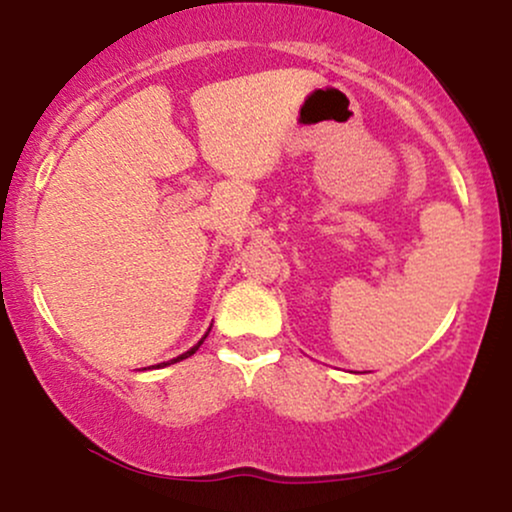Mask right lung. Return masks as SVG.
<instances>
[{"label":"right lung","mask_w":512,"mask_h":512,"mask_svg":"<svg viewBox=\"0 0 512 512\" xmlns=\"http://www.w3.org/2000/svg\"><path fill=\"white\" fill-rule=\"evenodd\" d=\"M204 339H207V334H204V337H202V342H204ZM202 342H199L197 346H192V349L187 351V354H182V356H178V358H173V363H175V361H182V358H187V356H192V354H195V351L199 349V346H202ZM163 366H166V363H163Z\"/></svg>","instance_id":"obj_1"}]
</instances>
